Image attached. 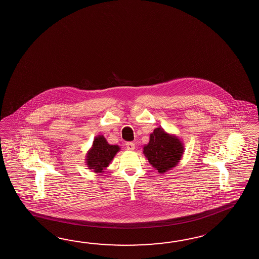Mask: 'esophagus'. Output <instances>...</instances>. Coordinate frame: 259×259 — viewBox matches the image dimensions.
<instances>
[{
  "label": "esophagus",
  "instance_id": "obj_1",
  "mask_svg": "<svg viewBox=\"0 0 259 259\" xmlns=\"http://www.w3.org/2000/svg\"><path fill=\"white\" fill-rule=\"evenodd\" d=\"M126 146L127 150L133 151L135 149V145L132 143V142H127L126 144Z\"/></svg>",
  "mask_w": 259,
  "mask_h": 259
}]
</instances>
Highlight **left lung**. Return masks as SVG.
Wrapping results in <instances>:
<instances>
[{
  "instance_id": "obj_1",
  "label": "left lung",
  "mask_w": 259,
  "mask_h": 259,
  "mask_svg": "<svg viewBox=\"0 0 259 259\" xmlns=\"http://www.w3.org/2000/svg\"><path fill=\"white\" fill-rule=\"evenodd\" d=\"M184 152L185 146L180 138L166 133L160 126L151 133L149 143L144 146V155L159 174L176 167Z\"/></svg>"
}]
</instances>
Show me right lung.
I'll use <instances>...</instances> for the list:
<instances>
[{
	"label": "right lung",
	"instance_id": "add662e5",
	"mask_svg": "<svg viewBox=\"0 0 259 259\" xmlns=\"http://www.w3.org/2000/svg\"><path fill=\"white\" fill-rule=\"evenodd\" d=\"M119 151L118 145H109L103 135H98L85 155L87 166L95 174H103Z\"/></svg>",
	"mask_w": 259,
	"mask_h": 259
}]
</instances>
